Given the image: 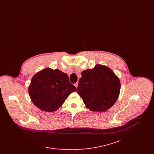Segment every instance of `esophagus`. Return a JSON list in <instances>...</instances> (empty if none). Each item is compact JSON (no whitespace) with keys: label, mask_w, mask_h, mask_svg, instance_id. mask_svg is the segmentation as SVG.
<instances>
[{"label":"esophagus","mask_w":154,"mask_h":154,"mask_svg":"<svg viewBox=\"0 0 154 154\" xmlns=\"http://www.w3.org/2000/svg\"><path fill=\"white\" fill-rule=\"evenodd\" d=\"M78 84H79V82H77L76 83H75V84H74V86L75 87V88H77V87H78Z\"/></svg>","instance_id":"obj_1"}]
</instances>
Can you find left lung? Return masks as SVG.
<instances>
[{
  "label": "left lung",
  "instance_id": "left-lung-1",
  "mask_svg": "<svg viewBox=\"0 0 154 154\" xmlns=\"http://www.w3.org/2000/svg\"><path fill=\"white\" fill-rule=\"evenodd\" d=\"M77 92L86 107L93 111L103 112L111 108L119 95V78L107 66L96 65L81 73Z\"/></svg>",
  "mask_w": 154,
  "mask_h": 154
}]
</instances>
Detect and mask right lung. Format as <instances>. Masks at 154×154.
Returning <instances> with one entry per match:
<instances>
[{
  "instance_id": "obj_1",
  "label": "right lung",
  "mask_w": 154,
  "mask_h": 154,
  "mask_svg": "<svg viewBox=\"0 0 154 154\" xmlns=\"http://www.w3.org/2000/svg\"><path fill=\"white\" fill-rule=\"evenodd\" d=\"M67 74L58 69L46 68L32 77L28 88L33 103L44 111L59 109L71 93L76 91Z\"/></svg>"
}]
</instances>
